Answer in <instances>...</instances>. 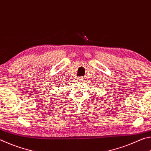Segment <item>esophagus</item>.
<instances>
[{"instance_id": "1", "label": "esophagus", "mask_w": 151, "mask_h": 151, "mask_svg": "<svg viewBox=\"0 0 151 151\" xmlns=\"http://www.w3.org/2000/svg\"><path fill=\"white\" fill-rule=\"evenodd\" d=\"M76 79H77V81L79 82V83H83V82H84V79L82 77H78V78H76Z\"/></svg>"}]
</instances>
